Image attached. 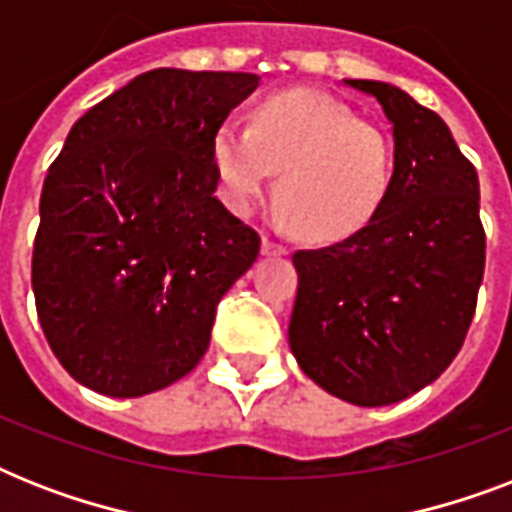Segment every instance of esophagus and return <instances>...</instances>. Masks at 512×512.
<instances>
[{"label": "esophagus", "instance_id": "esophagus-1", "mask_svg": "<svg viewBox=\"0 0 512 512\" xmlns=\"http://www.w3.org/2000/svg\"><path fill=\"white\" fill-rule=\"evenodd\" d=\"M263 255L265 257H281V255H287V247H284L281 241L268 239V236H265V239H263Z\"/></svg>", "mask_w": 512, "mask_h": 512}]
</instances>
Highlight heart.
Returning a JSON list of instances; mask_svg holds the SVG:
<instances>
[{"label":"heart","mask_w":512,"mask_h":512,"mask_svg":"<svg viewBox=\"0 0 512 512\" xmlns=\"http://www.w3.org/2000/svg\"><path fill=\"white\" fill-rule=\"evenodd\" d=\"M225 199L247 215L276 177V204L303 239L342 241L372 223L396 170L382 127L311 90L273 92L249 127L225 122L212 140Z\"/></svg>","instance_id":"heart-1"}]
</instances>
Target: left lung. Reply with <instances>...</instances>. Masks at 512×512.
<instances>
[{"mask_svg":"<svg viewBox=\"0 0 512 512\" xmlns=\"http://www.w3.org/2000/svg\"><path fill=\"white\" fill-rule=\"evenodd\" d=\"M393 124V185L372 223L297 249L289 348L319 388L388 406L438 380L460 353L484 279L476 167L444 119L393 84L345 79Z\"/></svg>","mask_w":512,"mask_h":512,"instance_id":"left-lung-1","label":"left lung"}]
</instances>
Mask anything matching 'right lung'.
I'll return each instance as SVG.
<instances>
[{
  "instance_id": "add662e5",
  "label": "right lung",
  "mask_w": 512,
  "mask_h": 512,
  "mask_svg": "<svg viewBox=\"0 0 512 512\" xmlns=\"http://www.w3.org/2000/svg\"><path fill=\"white\" fill-rule=\"evenodd\" d=\"M257 74L154 68L100 100L50 164L31 257L52 353L84 388L162 390L199 364L260 236L217 201L212 140Z\"/></svg>"
}]
</instances>
